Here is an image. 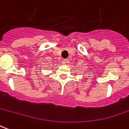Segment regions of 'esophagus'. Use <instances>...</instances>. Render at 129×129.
I'll return each instance as SVG.
<instances>
[{"label":"esophagus","instance_id":"esophagus-1","mask_svg":"<svg viewBox=\"0 0 129 129\" xmlns=\"http://www.w3.org/2000/svg\"><path fill=\"white\" fill-rule=\"evenodd\" d=\"M67 60H66V59H64V60H62V64H67Z\"/></svg>","mask_w":129,"mask_h":129}]
</instances>
